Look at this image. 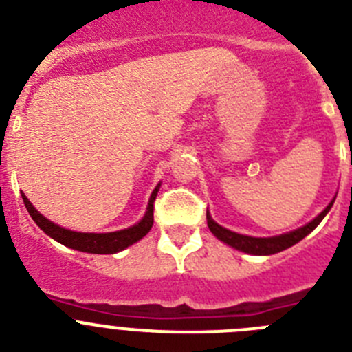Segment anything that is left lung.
<instances>
[{
    "label": "left lung",
    "mask_w": 352,
    "mask_h": 352,
    "mask_svg": "<svg viewBox=\"0 0 352 352\" xmlns=\"http://www.w3.org/2000/svg\"><path fill=\"white\" fill-rule=\"evenodd\" d=\"M331 205H333V201H331L313 222H309V224L304 226V228L297 229V231L294 232H288V234L276 236V238H252V236H243V234H238V232L229 231V229L222 228V226H219L215 221H213L212 217H210L208 210H206V222H208L210 231H212L217 238L221 239V241L228 243L229 246H232V248H236V250L246 252V254H252V255H272V254H278V252L281 250H287V248L294 246L295 243L300 241L302 238H305L311 231H314L316 226L324 219V215L330 212Z\"/></svg>",
    "instance_id": "1"
}]
</instances>
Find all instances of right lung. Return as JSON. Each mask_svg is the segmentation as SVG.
<instances>
[{
	"label": "right lung",
	"mask_w": 352,
	"mask_h": 352,
	"mask_svg": "<svg viewBox=\"0 0 352 352\" xmlns=\"http://www.w3.org/2000/svg\"><path fill=\"white\" fill-rule=\"evenodd\" d=\"M157 189H160V184L153 191L149 199V206H147V212L144 215L142 221L139 224H135L133 228L123 229V231L116 232H106V234H95V232H74L69 231V229L60 228V226L54 224L48 219L41 215L34 206L31 205L25 195H22L24 199V205L28 208L29 215L32 217V221L38 224V228L43 232H47L50 238H54L55 241L62 243V245L69 246V248H74V250L87 252V254H116V252L124 250L126 246L133 245L135 241L142 239L147 232L151 231L154 222V199H156Z\"/></svg>",
	"instance_id": "right-lung-1"
}]
</instances>
